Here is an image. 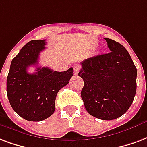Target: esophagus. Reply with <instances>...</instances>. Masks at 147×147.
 Masks as SVG:
<instances>
[{"mask_svg": "<svg viewBox=\"0 0 147 147\" xmlns=\"http://www.w3.org/2000/svg\"><path fill=\"white\" fill-rule=\"evenodd\" d=\"M80 68H81V67H80V65H76L74 66V74H75L76 76H77V75L79 74V70H80Z\"/></svg>", "mask_w": 147, "mask_h": 147, "instance_id": "esophagus-1", "label": "esophagus"}]
</instances>
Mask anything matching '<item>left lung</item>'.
<instances>
[{"label":"left lung","mask_w":147,"mask_h":147,"mask_svg":"<svg viewBox=\"0 0 147 147\" xmlns=\"http://www.w3.org/2000/svg\"><path fill=\"white\" fill-rule=\"evenodd\" d=\"M104 40L111 51L84 60L79 76L84 81L81 96L88 113L113 120L123 115L133 102L137 70L121 43Z\"/></svg>","instance_id":"8db88e82"}]
</instances>
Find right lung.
<instances>
[{"mask_svg": "<svg viewBox=\"0 0 147 147\" xmlns=\"http://www.w3.org/2000/svg\"><path fill=\"white\" fill-rule=\"evenodd\" d=\"M45 45V40L27 43L11 61L7 77L11 106L19 116L30 121H40L53 115L58 91L68 85L73 76L72 68L65 71H54L47 67H39L35 73H28L29 66L38 64Z\"/></svg>", "mask_w": 147, "mask_h": 147, "instance_id": "obj_1", "label": "right lung"}]
</instances>
